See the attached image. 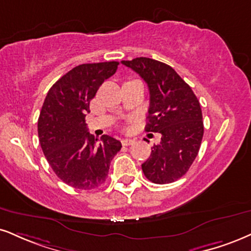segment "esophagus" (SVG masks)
<instances>
[{"instance_id":"esophagus-1","label":"esophagus","mask_w":251,"mask_h":251,"mask_svg":"<svg viewBox=\"0 0 251 251\" xmlns=\"http://www.w3.org/2000/svg\"><path fill=\"white\" fill-rule=\"evenodd\" d=\"M134 142H135V140H131V138H123L122 144L126 145V147H128V145H131Z\"/></svg>"}]
</instances>
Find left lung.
I'll return each instance as SVG.
<instances>
[{
	"mask_svg": "<svg viewBox=\"0 0 251 251\" xmlns=\"http://www.w3.org/2000/svg\"><path fill=\"white\" fill-rule=\"evenodd\" d=\"M148 83L150 107L145 130L159 132L162 141L151 148L142 164L144 176L154 184H170L188 171L203 136L202 113L198 98L169 65L150 58L123 60Z\"/></svg>",
	"mask_w": 251,
	"mask_h": 251,
	"instance_id": "obj_1",
	"label": "left lung"
}]
</instances>
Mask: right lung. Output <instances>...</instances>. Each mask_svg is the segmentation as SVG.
<instances>
[{
	"label": "right lung",
	"instance_id": "1",
	"mask_svg": "<svg viewBox=\"0 0 251 251\" xmlns=\"http://www.w3.org/2000/svg\"><path fill=\"white\" fill-rule=\"evenodd\" d=\"M117 61L82 64L58 80L48 92L38 119V137L46 159L65 184L93 190L106 181L120 141L103 135L101 142L86 125L89 103L103 81L116 72Z\"/></svg>",
	"mask_w": 251,
	"mask_h": 251
}]
</instances>
